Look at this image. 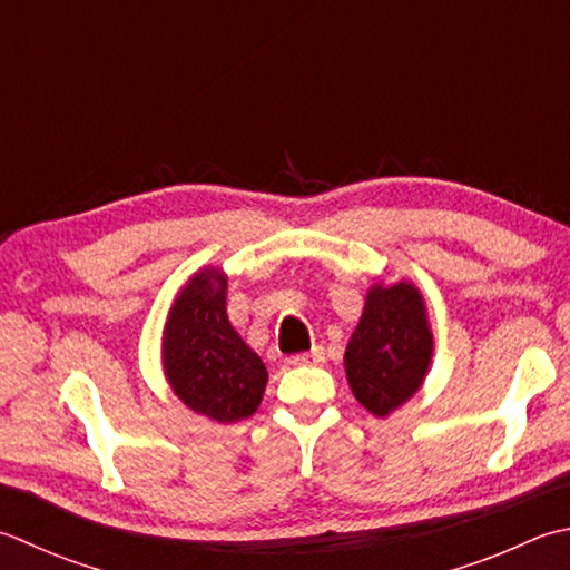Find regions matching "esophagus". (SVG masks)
Returning <instances> with one entry per match:
<instances>
[{
	"mask_svg": "<svg viewBox=\"0 0 570 570\" xmlns=\"http://www.w3.org/2000/svg\"><path fill=\"white\" fill-rule=\"evenodd\" d=\"M323 361H326V355H323V348H314V351H306V353L288 355V363H292V365H321Z\"/></svg>",
	"mask_w": 570,
	"mask_h": 570,
	"instance_id": "1",
	"label": "esophagus"
}]
</instances>
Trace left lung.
<instances>
[{
	"instance_id": "left-lung-1",
	"label": "left lung",
	"mask_w": 570,
	"mask_h": 570,
	"mask_svg": "<svg viewBox=\"0 0 570 570\" xmlns=\"http://www.w3.org/2000/svg\"><path fill=\"white\" fill-rule=\"evenodd\" d=\"M343 361L353 395L373 415L385 417L412 397L432 361V331L417 288L405 282L373 286Z\"/></svg>"
}]
</instances>
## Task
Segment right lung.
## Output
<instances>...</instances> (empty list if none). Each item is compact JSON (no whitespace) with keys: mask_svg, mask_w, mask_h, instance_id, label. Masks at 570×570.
<instances>
[{"mask_svg":"<svg viewBox=\"0 0 570 570\" xmlns=\"http://www.w3.org/2000/svg\"><path fill=\"white\" fill-rule=\"evenodd\" d=\"M227 276L205 269L175 298L165 326V375L183 403L217 422L259 407L266 367L227 318Z\"/></svg>","mask_w":570,"mask_h":570,"instance_id":"1","label":"right lung"}]
</instances>
